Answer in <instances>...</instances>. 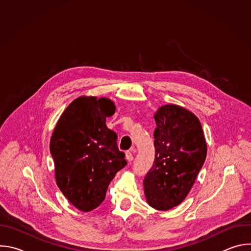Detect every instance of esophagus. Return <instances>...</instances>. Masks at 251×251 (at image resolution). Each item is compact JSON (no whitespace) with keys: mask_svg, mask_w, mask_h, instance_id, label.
<instances>
[{"mask_svg":"<svg viewBox=\"0 0 251 251\" xmlns=\"http://www.w3.org/2000/svg\"><path fill=\"white\" fill-rule=\"evenodd\" d=\"M125 154H126V160H127L128 162H131V161L133 160V154H132V152H131V151H127Z\"/></svg>","mask_w":251,"mask_h":251,"instance_id":"obj_1","label":"esophagus"}]
</instances>
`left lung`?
Here are the masks:
<instances>
[{
	"mask_svg": "<svg viewBox=\"0 0 251 251\" xmlns=\"http://www.w3.org/2000/svg\"><path fill=\"white\" fill-rule=\"evenodd\" d=\"M155 160L144 177L147 202L158 210L180 204L190 193L206 157L199 118L184 107L167 104L156 112Z\"/></svg>",
	"mask_w": 251,
	"mask_h": 251,
	"instance_id": "1",
	"label": "left lung"
}]
</instances>
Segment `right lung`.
<instances>
[{"label":"right lung","instance_id":"1","mask_svg":"<svg viewBox=\"0 0 251 251\" xmlns=\"http://www.w3.org/2000/svg\"><path fill=\"white\" fill-rule=\"evenodd\" d=\"M114 112L110 99L81 96L67 106L53 130L50 149L56 184L79 210L99 206L116 173L127 165L117 134L106 126V117Z\"/></svg>","mask_w":251,"mask_h":251}]
</instances>
